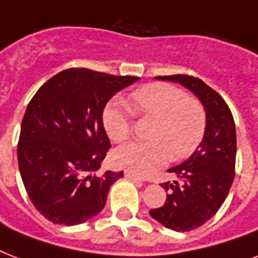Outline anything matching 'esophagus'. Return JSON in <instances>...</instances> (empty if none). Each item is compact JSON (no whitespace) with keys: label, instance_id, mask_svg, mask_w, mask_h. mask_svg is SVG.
Listing matches in <instances>:
<instances>
[{"label":"esophagus","instance_id":"esophagus-1","mask_svg":"<svg viewBox=\"0 0 258 258\" xmlns=\"http://www.w3.org/2000/svg\"><path fill=\"white\" fill-rule=\"evenodd\" d=\"M124 176H125V178H128V179H131V180H139V182H142V180H143L141 176H138L137 174H134V172H131V171H125Z\"/></svg>","mask_w":258,"mask_h":258}]
</instances>
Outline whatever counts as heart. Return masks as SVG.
Here are the masks:
<instances>
[{"instance_id":"heart-1","label":"heart","mask_w":258,"mask_h":258,"mask_svg":"<svg viewBox=\"0 0 258 258\" xmlns=\"http://www.w3.org/2000/svg\"><path fill=\"white\" fill-rule=\"evenodd\" d=\"M131 107L143 117L155 119L150 143L131 142L113 154V161L137 175H149L172 159L190 157L201 145L206 131V112L200 101L166 83L142 87L131 95ZM103 124L109 139L124 142L131 134L130 113L119 105L107 107Z\"/></svg>"}]
</instances>
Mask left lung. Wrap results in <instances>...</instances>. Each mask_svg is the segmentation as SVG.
<instances>
[{"label": "left lung", "mask_w": 258, "mask_h": 258, "mask_svg": "<svg viewBox=\"0 0 258 258\" xmlns=\"http://www.w3.org/2000/svg\"><path fill=\"white\" fill-rule=\"evenodd\" d=\"M179 83L204 104L206 131L191 157L167 171L179 178L162 186L167 194L165 205L150 210L154 220L175 232H190L214 217L229 194L236 167V124L226 101L201 79L187 75L158 76Z\"/></svg>", "instance_id": "obj_1"}]
</instances>
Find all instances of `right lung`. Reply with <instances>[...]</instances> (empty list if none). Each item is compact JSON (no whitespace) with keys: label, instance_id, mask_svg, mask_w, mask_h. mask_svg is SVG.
<instances>
[{"label":"right lung","instance_id":"right-lung-1","mask_svg":"<svg viewBox=\"0 0 258 258\" xmlns=\"http://www.w3.org/2000/svg\"><path fill=\"white\" fill-rule=\"evenodd\" d=\"M87 68L54 75L26 107L17 158L32 204L53 224H83L103 210L123 171L96 175L111 147L103 111L111 97L138 82Z\"/></svg>","mask_w":258,"mask_h":258}]
</instances>
